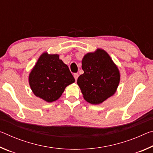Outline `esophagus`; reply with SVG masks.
Returning a JSON list of instances; mask_svg holds the SVG:
<instances>
[{"label": "esophagus", "instance_id": "obj_1", "mask_svg": "<svg viewBox=\"0 0 153 153\" xmlns=\"http://www.w3.org/2000/svg\"><path fill=\"white\" fill-rule=\"evenodd\" d=\"M74 77L75 79L77 80V78H78V77H79V74H77V73H76V74H74Z\"/></svg>", "mask_w": 153, "mask_h": 153}]
</instances>
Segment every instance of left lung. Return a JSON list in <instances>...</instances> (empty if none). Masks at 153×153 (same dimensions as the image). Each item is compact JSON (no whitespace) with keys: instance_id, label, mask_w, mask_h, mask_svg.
<instances>
[{"instance_id":"left-lung-1","label":"left lung","mask_w":153,"mask_h":153,"mask_svg":"<svg viewBox=\"0 0 153 153\" xmlns=\"http://www.w3.org/2000/svg\"><path fill=\"white\" fill-rule=\"evenodd\" d=\"M84 74L77 83L84 99L89 103L98 105L113 96L120 81V71L108 54L98 48L87 53L82 61Z\"/></svg>"}]
</instances>
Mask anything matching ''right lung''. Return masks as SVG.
<instances>
[{
	"label": "right lung",
	"instance_id": "1",
	"mask_svg": "<svg viewBox=\"0 0 153 153\" xmlns=\"http://www.w3.org/2000/svg\"><path fill=\"white\" fill-rule=\"evenodd\" d=\"M74 82L68 66L56 54L44 53L29 76L30 86L33 94L48 102L59 99L65 88Z\"/></svg>",
	"mask_w": 153,
	"mask_h": 153
}]
</instances>
